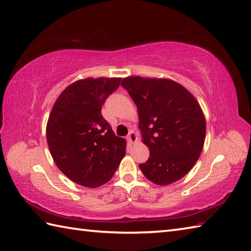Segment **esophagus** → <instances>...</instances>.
<instances>
[{"label":"esophagus","mask_w":251,"mask_h":251,"mask_svg":"<svg viewBox=\"0 0 251 251\" xmlns=\"http://www.w3.org/2000/svg\"><path fill=\"white\" fill-rule=\"evenodd\" d=\"M138 140V137L136 135V132L134 131H130L129 132V136H128V141L129 143H131V145H134V143H136Z\"/></svg>","instance_id":"esophagus-1"}]
</instances>
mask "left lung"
Returning <instances> with one entry per match:
<instances>
[{"mask_svg": "<svg viewBox=\"0 0 251 251\" xmlns=\"http://www.w3.org/2000/svg\"><path fill=\"white\" fill-rule=\"evenodd\" d=\"M124 87L137 105L142 142L150 150L139 165L157 185L183 178L199 159L206 137V120L199 101L182 85L169 78L129 76Z\"/></svg>", "mask_w": 251, "mask_h": 251, "instance_id": "8db88e82", "label": "left lung"}]
</instances>
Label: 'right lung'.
<instances>
[{
	"label": "right lung",
	"mask_w": 251,
	"mask_h": 251,
	"mask_svg": "<svg viewBox=\"0 0 251 251\" xmlns=\"http://www.w3.org/2000/svg\"><path fill=\"white\" fill-rule=\"evenodd\" d=\"M120 83L121 77L73 82L57 98L47 121V145L57 167L86 188L108 182L126 154V140L115 136L101 115V106Z\"/></svg>",
	"instance_id": "right-lung-1"
}]
</instances>
